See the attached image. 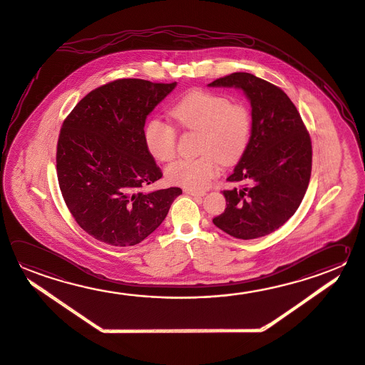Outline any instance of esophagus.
<instances>
[{"label": "esophagus", "mask_w": 365, "mask_h": 365, "mask_svg": "<svg viewBox=\"0 0 365 365\" xmlns=\"http://www.w3.org/2000/svg\"><path fill=\"white\" fill-rule=\"evenodd\" d=\"M184 192L192 195V197H205V195H206V192H195V190H190V189H185Z\"/></svg>", "instance_id": "1"}]
</instances>
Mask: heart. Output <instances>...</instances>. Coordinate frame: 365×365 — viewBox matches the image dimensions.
<instances>
[{
  "instance_id": "obj_1",
  "label": "heart",
  "mask_w": 365,
  "mask_h": 365,
  "mask_svg": "<svg viewBox=\"0 0 365 365\" xmlns=\"http://www.w3.org/2000/svg\"><path fill=\"white\" fill-rule=\"evenodd\" d=\"M181 128L199 133L197 158L179 159L166 168L173 185L202 190L219 173L220 160L230 163L242 157L252 133V115L242 103L208 91H192L171 108ZM145 143L153 157L168 162L176 154L175 127L154 118L145 128Z\"/></svg>"
}]
</instances>
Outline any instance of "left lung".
Returning <instances> with one entry per match:
<instances>
[{"mask_svg": "<svg viewBox=\"0 0 365 365\" xmlns=\"http://www.w3.org/2000/svg\"><path fill=\"white\" fill-rule=\"evenodd\" d=\"M210 87L243 90L252 106L248 146L224 190L226 208L213 224L234 238L255 239L275 232L297 211L312 176L310 135L287 93L251 73L237 72Z\"/></svg>", "mask_w": 365, "mask_h": 365, "instance_id": "obj_1", "label": "left lung"}]
</instances>
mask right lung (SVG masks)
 Segmentation results:
<instances>
[{
    "mask_svg": "<svg viewBox=\"0 0 365 365\" xmlns=\"http://www.w3.org/2000/svg\"><path fill=\"white\" fill-rule=\"evenodd\" d=\"M175 87L113 81L87 93L63 122L56 148L60 190L77 224L103 243L143 242L182 192L140 190L163 175L146 146V117Z\"/></svg>",
    "mask_w": 365,
    "mask_h": 365,
    "instance_id": "1",
    "label": "right lung"
}]
</instances>
